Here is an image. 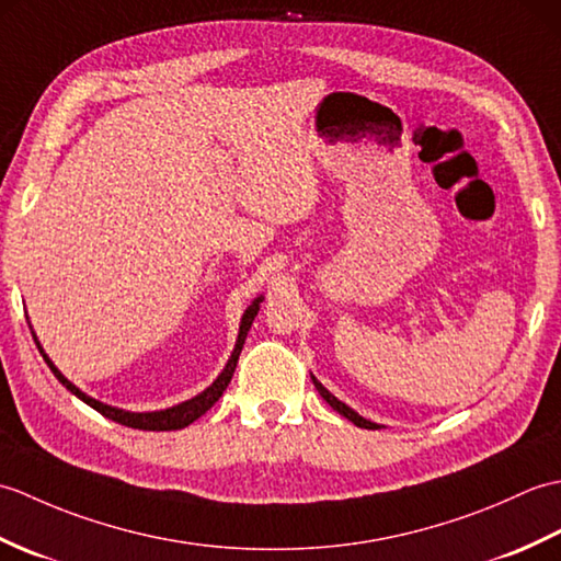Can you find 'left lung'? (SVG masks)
I'll use <instances>...</instances> for the list:
<instances>
[{
  "instance_id": "1",
  "label": "left lung",
  "mask_w": 561,
  "mask_h": 561,
  "mask_svg": "<svg viewBox=\"0 0 561 561\" xmlns=\"http://www.w3.org/2000/svg\"><path fill=\"white\" fill-rule=\"evenodd\" d=\"M311 378H313V386H316V388H318V392H320V398H323V400L330 404L332 410L340 412L342 416H347V420H350L352 424L362 426V428H380V424H376V422H371V420H366V416H362L359 412H354V410L350 408V404H344L342 400H337L335 396H332V392H330L323 383H320V380H318L316 376H311Z\"/></svg>"
}]
</instances>
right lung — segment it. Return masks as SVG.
<instances>
[{
    "label": "right lung",
    "instance_id": "right-lung-1",
    "mask_svg": "<svg viewBox=\"0 0 561 561\" xmlns=\"http://www.w3.org/2000/svg\"><path fill=\"white\" fill-rule=\"evenodd\" d=\"M262 301H265V296L260 294L257 299L245 308V313L241 316V325H238V337H236V347H233V352H231V356H229V362H226L224 371L217 376V380H214V383H211L209 388L197 392L195 398H190V400H185V402H178V404H173V408L157 410V412H129V410L113 408V404H105V402H101V400H96V398L87 396V392L79 390L75 383H71V380H67L65 374L59 371V368L53 364L50 356H47L45 350L41 347L38 337H35V332H33V340H35V344H38V350H41V354H43L45 364L50 366V371L55 374V378L59 380V383H62V386L71 392V396H77L81 402H87L89 408L101 412L103 416H108V420H113V422H117V424H125V426H133V428H141V432H175V428H185L187 424H193L195 420H199V416L205 414V412L211 408V404L224 396L226 386L231 383L233 371H236V364H238V356H241V350H243L245 337H248V330H250V325H253V320H255V316H257V311H260V304H262ZM28 325H31V323H28Z\"/></svg>",
    "mask_w": 561,
    "mask_h": 561
}]
</instances>
